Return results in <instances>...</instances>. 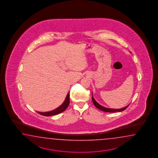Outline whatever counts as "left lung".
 I'll return each instance as SVG.
<instances>
[{
	"label": "left lung",
	"mask_w": 158,
	"mask_h": 158,
	"mask_svg": "<svg viewBox=\"0 0 158 158\" xmlns=\"http://www.w3.org/2000/svg\"><path fill=\"white\" fill-rule=\"evenodd\" d=\"M92 101H93V103H94V106H95L98 109L100 110L101 111H103V112H121V111L125 110V109H127L128 107V106L129 105V104L127 106H126V107H125L124 108H120V109H113V108H109L105 107H103V106H101V104H99L95 100V99H94L93 97V95H92Z\"/></svg>",
	"instance_id": "1"
}]
</instances>
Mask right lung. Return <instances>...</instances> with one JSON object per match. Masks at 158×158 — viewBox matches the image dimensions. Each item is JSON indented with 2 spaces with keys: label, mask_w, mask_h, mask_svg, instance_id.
Wrapping results in <instances>:
<instances>
[{
  "label": "right lung",
  "mask_w": 158,
  "mask_h": 158,
  "mask_svg": "<svg viewBox=\"0 0 158 158\" xmlns=\"http://www.w3.org/2000/svg\"><path fill=\"white\" fill-rule=\"evenodd\" d=\"M69 92L68 93L67 97L65 98V99L63 103V104L60 106L59 107L56 108L55 110H52V111H49V112H37L38 114L45 116H53V115H56V114H59L60 113H61L62 112L65 111L67 108L68 107L69 104Z\"/></svg>",
  "instance_id": "1"
}]
</instances>
